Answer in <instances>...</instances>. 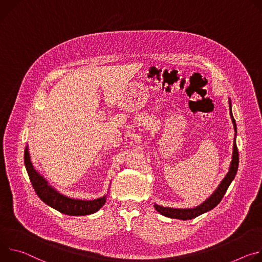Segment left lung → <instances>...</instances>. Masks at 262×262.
I'll return each mask as SVG.
<instances>
[{
    "mask_svg": "<svg viewBox=\"0 0 262 262\" xmlns=\"http://www.w3.org/2000/svg\"><path fill=\"white\" fill-rule=\"evenodd\" d=\"M229 109H230V116L232 123H233L234 131H235V137L233 140V153H232V160L230 163L229 170L227 172V175L225 178L222 180L217 188L212 192V194L207 198L204 202L200 204L196 207L193 208H170V207H163L158 204H154L155 209L162 215L170 219H178L182 221H187V220H192L203 213H205L211 209H213L219 203L222 201L224 194L226 193L229 185L231 182L234 180L235 175L237 172L238 168V162H239V157H238V150L236 146V133H237V128H236V123L233 118V114H232V106H231V99H229Z\"/></svg>",
    "mask_w": 262,
    "mask_h": 262,
    "instance_id": "left-lung-1",
    "label": "left lung"
}]
</instances>
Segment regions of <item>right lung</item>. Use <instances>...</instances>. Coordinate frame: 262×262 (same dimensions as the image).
Here are the masks:
<instances>
[{"mask_svg":"<svg viewBox=\"0 0 262 262\" xmlns=\"http://www.w3.org/2000/svg\"><path fill=\"white\" fill-rule=\"evenodd\" d=\"M24 160L29 178H30L32 186L39 199L47 205L59 212L73 216L89 215L97 212L106 203L107 194L95 200H79L67 196L56 190L34 168L28 146L25 149Z\"/></svg>","mask_w":262,"mask_h":262,"instance_id":"right-lung-1","label":"right lung"}]
</instances>
